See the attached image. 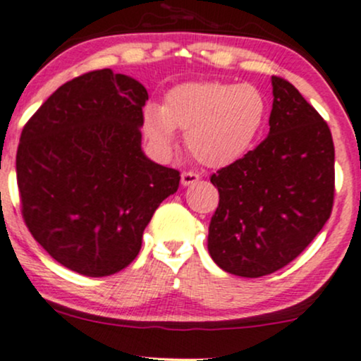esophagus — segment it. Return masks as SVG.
Instances as JSON below:
<instances>
[{"label": "esophagus", "instance_id": "34e87169", "mask_svg": "<svg viewBox=\"0 0 361 361\" xmlns=\"http://www.w3.org/2000/svg\"><path fill=\"white\" fill-rule=\"evenodd\" d=\"M197 180H200V173H196V172H182L180 184L184 185V188H188V185H191V184H196Z\"/></svg>", "mask_w": 361, "mask_h": 361}]
</instances>
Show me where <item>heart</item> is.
I'll return each instance as SVG.
<instances>
[{
	"instance_id": "heart-1",
	"label": "heart",
	"mask_w": 361,
	"mask_h": 361,
	"mask_svg": "<svg viewBox=\"0 0 361 361\" xmlns=\"http://www.w3.org/2000/svg\"><path fill=\"white\" fill-rule=\"evenodd\" d=\"M268 104L254 85L189 82L173 87L164 105H145V135L160 152L184 131L189 153L206 167H225L240 159L264 124Z\"/></svg>"
}]
</instances>
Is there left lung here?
Segmentation results:
<instances>
[{
	"label": "left lung",
	"mask_w": 361,
	"mask_h": 361,
	"mask_svg": "<svg viewBox=\"0 0 361 361\" xmlns=\"http://www.w3.org/2000/svg\"><path fill=\"white\" fill-rule=\"evenodd\" d=\"M268 137L212 176L220 192L208 252L235 276L259 278L293 261L329 220L334 145L329 126L286 80L273 76Z\"/></svg>",
	"instance_id": "left-lung-1"
}]
</instances>
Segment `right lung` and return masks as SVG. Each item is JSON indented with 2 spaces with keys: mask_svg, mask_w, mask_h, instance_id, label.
<instances>
[{
  "mask_svg": "<svg viewBox=\"0 0 361 361\" xmlns=\"http://www.w3.org/2000/svg\"><path fill=\"white\" fill-rule=\"evenodd\" d=\"M147 100L131 76L92 71L52 93L20 136L23 220L52 259L83 276L131 264L155 209L179 188V172L141 148Z\"/></svg>",
  "mask_w": 361,
  "mask_h": 361,
  "instance_id": "obj_1",
  "label": "right lung"
}]
</instances>
